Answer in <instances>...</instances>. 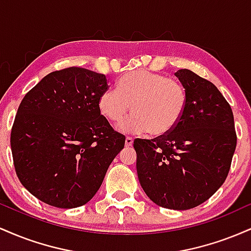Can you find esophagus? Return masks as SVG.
<instances>
[{
    "label": "esophagus",
    "instance_id": "obj_1",
    "mask_svg": "<svg viewBox=\"0 0 251 251\" xmlns=\"http://www.w3.org/2000/svg\"><path fill=\"white\" fill-rule=\"evenodd\" d=\"M132 144H133V138L126 137V139H125V145H126V146H132Z\"/></svg>",
    "mask_w": 251,
    "mask_h": 251
}]
</instances>
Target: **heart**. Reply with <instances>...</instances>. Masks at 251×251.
I'll return each mask as SVG.
<instances>
[{
	"mask_svg": "<svg viewBox=\"0 0 251 251\" xmlns=\"http://www.w3.org/2000/svg\"><path fill=\"white\" fill-rule=\"evenodd\" d=\"M100 113L118 123L129 111L128 119L118 125L123 133H145L154 137L170 133L185 113L186 89L177 80L148 71H134L118 82V88L105 89L99 98Z\"/></svg>",
	"mask_w": 251,
	"mask_h": 251,
	"instance_id": "1",
	"label": "heart"
}]
</instances>
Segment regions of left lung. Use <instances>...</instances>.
<instances>
[{"label":"left lung","mask_w":251,"mask_h":251,"mask_svg":"<svg viewBox=\"0 0 251 251\" xmlns=\"http://www.w3.org/2000/svg\"><path fill=\"white\" fill-rule=\"evenodd\" d=\"M188 93V106L171 132L135 139L137 174L157 205L188 210L208 201L229 174L236 149L234 114L212 82L189 70L175 73Z\"/></svg>","instance_id":"left-lung-1"}]
</instances>
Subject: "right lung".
Instances as JSON below:
<instances>
[{
    "label": "right lung",
    "instance_id": "add662e5",
    "mask_svg": "<svg viewBox=\"0 0 251 251\" xmlns=\"http://www.w3.org/2000/svg\"><path fill=\"white\" fill-rule=\"evenodd\" d=\"M103 74L70 67L46 75L20 103L10 135L17 177L37 200L81 206L101 186L125 137L100 114Z\"/></svg>",
    "mask_w": 251,
    "mask_h": 251
}]
</instances>
